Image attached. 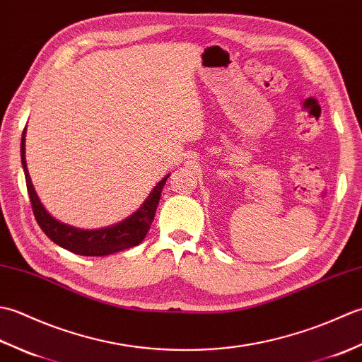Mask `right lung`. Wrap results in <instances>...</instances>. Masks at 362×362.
I'll use <instances>...</instances> for the list:
<instances>
[{
	"label": "right lung",
	"instance_id": "right-lung-1",
	"mask_svg": "<svg viewBox=\"0 0 362 362\" xmlns=\"http://www.w3.org/2000/svg\"><path fill=\"white\" fill-rule=\"evenodd\" d=\"M21 165H23V171H25L28 194L30 199V205H33V211L37 219V224L40 226L45 235L48 236L51 241L60 245V247L76 253V255H83V257L110 255L113 252L130 249L134 247V245L140 244L144 240L146 233L149 232L153 216H156L157 205L160 202L161 189H163L168 179L166 175L165 179L152 189V193L149 194L148 199H146V202L140 206V210L135 211L132 216L127 218L126 221H122L119 224L107 227V228L82 230V228L66 226L64 222H59L57 219H54L51 214L45 210L42 202L38 201L33 182H30L28 166H26L25 132H23V138H21Z\"/></svg>",
	"mask_w": 362,
	"mask_h": 362
}]
</instances>
